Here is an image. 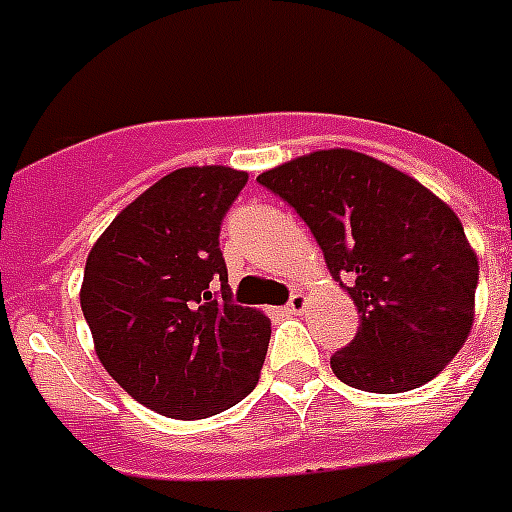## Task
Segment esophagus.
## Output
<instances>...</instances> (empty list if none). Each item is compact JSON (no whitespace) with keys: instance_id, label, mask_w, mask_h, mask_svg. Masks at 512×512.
<instances>
[{"instance_id":"1","label":"esophagus","mask_w":512,"mask_h":512,"mask_svg":"<svg viewBox=\"0 0 512 512\" xmlns=\"http://www.w3.org/2000/svg\"><path fill=\"white\" fill-rule=\"evenodd\" d=\"M305 307H307V297H305V294L294 292L292 297H289V302H286V313L299 315V313H305Z\"/></svg>"}]
</instances>
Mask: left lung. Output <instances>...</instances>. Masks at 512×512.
I'll return each instance as SVG.
<instances>
[{"instance_id":"1","label":"left lung","mask_w":512,"mask_h":512,"mask_svg":"<svg viewBox=\"0 0 512 512\" xmlns=\"http://www.w3.org/2000/svg\"><path fill=\"white\" fill-rule=\"evenodd\" d=\"M297 210L360 328L331 357L344 384L418 389L458 355L473 326L479 260L442 199L392 165L321 149L257 176Z\"/></svg>"}]
</instances>
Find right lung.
Returning a JSON list of instances; mask_svg holds the SVG:
<instances>
[{
  "label": "right lung",
  "mask_w": 512,
  "mask_h": 512,
  "mask_svg": "<svg viewBox=\"0 0 512 512\" xmlns=\"http://www.w3.org/2000/svg\"><path fill=\"white\" fill-rule=\"evenodd\" d=\"M244 170L160 178L91 247L81 310L105 371L168 418L223 413L255 389L270 342L260 310L234 305L220 223Z\"/></svg>",
  "instance_id": "add662e5"
}]
</instances>
